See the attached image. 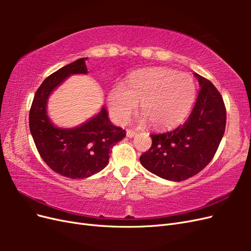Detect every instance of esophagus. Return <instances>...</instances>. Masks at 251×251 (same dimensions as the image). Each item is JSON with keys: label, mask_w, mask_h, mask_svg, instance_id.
<instances>
[{"label": "esophagus", "mask_w": 251, "mask_h": 251, "mask_svg": "<svg viewBox=\"0 0 251 251\" xmlns=\"http://www.w3.org/2000/svg\"><path fill=\"white\" fill-rule=\"evenodd\" d=\"M136 135V132L135 131H133V130H127L126 131V136L128 138H132V137H134V136Z\"/></svg>", "instance_id": "esophagus-1"}]
</instances>
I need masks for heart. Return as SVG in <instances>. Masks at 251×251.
I'll return each instance as SVG.
<instances>
[{
	"instance_id": "obj_1",
	"label": "heart",
	"mask_w": 251,
	"mask_h": 251,
	"mask_svg": "<svg viewBox=\"0 0 251 251\" xmlns=\"http://www.w3.org/2000/svg\"><path fill=\"white\" fill-rule=\"evenodd\" d=\"M192 75L168 68H148L131 75L126 87L117 83L108 94L111 116L126 124L140 102V111L154 127H172L185 118L195 101Z\"/></svg>"
}]
</instances>
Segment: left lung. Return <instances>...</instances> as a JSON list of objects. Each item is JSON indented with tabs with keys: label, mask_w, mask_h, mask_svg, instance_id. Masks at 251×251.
<instances>
[{
	"label": "left lung",
	"mask_w": 251,
	"mask_h": 251,
	"mask_svg": "<svg viewBox=\"0 0 251 251\" xmlns=\"http://www.w3.org/2000/svg\"><path fill=\"white\" fill-rule=\"evenodd\" d=\"M200 90L185 123L172 131L151 134V147L140 156L151 173L182 181L201 172L214 158L226 126L223 98L208 79L195 73Z\"/></svg>",
	"instance_id": "left-lung-1"
}]
</instances>
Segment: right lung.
Masks as SVG:
<instances>
[{"label":"right lung","mask_w":251,"mask_h":251,"mask_svg":"<svg viewBox=\"0 0 251 251\" xmlns=\"http://www.w3.org/2000/svg\"><path fill=\"white\" fill-rule=\"evenodd\" d=\"M85 58L60 68L43 81L29 112V127L35 147L49 168L64 177L83 179L103 170L110 151L126 137V131L111 124L104 107L96 116L73 128H60L47 115L51 92L72 74H87Z\"/></svg>","instance_id":"right-lung-1"}]
</instances>
